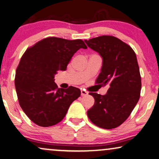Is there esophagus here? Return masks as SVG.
<instances>
[{"mask_svg": "<svg viewBox=\"0 0 159 159\" xmlns=\"http://www.w3.org/2000/svg\"><path fill=\"white\" fill-rule=\"evenodd\" d=\"M81 96H86V95H88V92L85 90L82 89L81 91Z\"/></svg>", "mask_w": 159, "mask_h": 159, "instance_id": "esophagus-1", "label": "esophagus"}]
</instances>
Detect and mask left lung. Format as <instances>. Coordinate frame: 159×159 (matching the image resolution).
I'll list each match as a JSON object with an SVG mask.
<instances>
[{
  "label": "left lung",
  "mask_w": 159,
  "mask_h": 159,
  "mask_svg": "<svg viewBox=\"0 0 159 159\" xmlns=\"http://www.w3.org/2000/svg\"><path fill=\"white\" fill-rule=\"evenodd\" d=\"M85 42L102 58L96 84L109 87L105 95L89 93L94 98V104L87 116L99 127L116 128L127 119L140 96L141 76L136 54L130 46L111 35Z\"/></svg>",
  "instance_id": "8db88e82"
}]
</instances>
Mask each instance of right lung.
<instances>
[{
    "label": "right lung",
    "mask_w": 159,
    "mask_h": 159,
    "mask_svg": "<svg viewBox=\"0 0 159 159\" xmlns=\"http://www.w3.org/2000/svg\"><path fill=\"white\" fill-rule=\"evenodd\" d=\"M87 48L81 39L49 37L27 48L16 70L15 88L19 103L30 119L48 127L60 122L70 105L81 95L79 89H59L54 75L65 70L73 54Z\"/></svg>",
    "instance_id": "add662e5"
}]
</instances>
